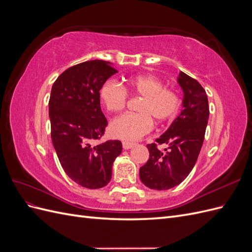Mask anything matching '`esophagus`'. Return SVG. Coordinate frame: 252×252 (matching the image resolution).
Masks as SVG:
<instances>
[{
	"mask_svg": "<svg viewBox=\"0 0 252 252\" xmlns=\"http://www.w3.org/2000/svg\"><path fill=\"white\" fill-rule=\"evenodd\" d=\"M133 146H134V144H133V143L126 142V141H124V142H123V148H124L125 150H127V149H130V148H132Z\"/></svg>",
	"mask_w": 252,
	"mask_h": 252,
	"instance_id": "obj_1",
	"label": "esophagus"
}]
</instances>
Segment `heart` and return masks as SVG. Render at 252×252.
<instances>
[{
    "label": "heart",
    "mask_w": 252,
    "mask_h": 252,
    "mask_svg": "<svg viewBox=\"0 0 252 252\" xmlns=\"http://www.w3.org/2000/svg\"><path fill=\"white\" fill-rule=\"evenodd\" d=\"M128 94L142 97L135 114H123L110 124V133L114 138L135 141L152 129V121L162 124L171 120L180 107V97L174 90L166 88L164 83L151 74L129 78L125 87L116 82H105L98 95L105 108L110 112H120L126 107Z\"/></svg>",
    "instance_id": "obj_1"
}]
</instances>
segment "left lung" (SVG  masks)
Wrapping results in <instances>:
<instances>
[{
    "instance_id": "obj_1",
    "label": "left lung",
    "mask_w": 252,
    "mask_h": 252,
    "mask_svg": "<svg viewBox=\"0 0 252 252\" xmlns=\"http://www.w3.org/2000/svg\"><path fill=\"white\" fill-rule=\"evenodd\" d=\"M178 83L184 93L183 110L156 143L147 145L149 158L140 168V179L150 189L167 190L181 184L192 170L204 142L209 118L206 91L182 71ZM162 143L169 147L159 151L157 145Z\"/></svg>"
}]
</instances>
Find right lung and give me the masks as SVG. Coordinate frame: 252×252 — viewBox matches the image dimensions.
I'll return each mask as SVG.
<instances>
[{
    "label": "right lung",
    "instance_id": "add662e5",
    "mask_svg": "<svg viewBox=\"0 0 252 252\" xmlns=\"http://www.w3.org/2000/svg\"><path fill=\"white\" fill-rule=\"evenodd\" d=\"M117 72L106 61H87L66 69L51 88L49 119L53 147L66 174L85 188L107 185L113 161L122 152L118 140L94 144L108 125L98 93Z\"/></svg>",
    "mask_w": 252,
    "mask_h": 252
}]
</instances>
